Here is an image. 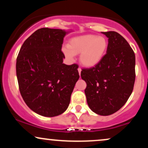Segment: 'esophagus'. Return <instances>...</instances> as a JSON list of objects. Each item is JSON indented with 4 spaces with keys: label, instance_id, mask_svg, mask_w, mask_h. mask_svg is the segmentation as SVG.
<instances>
[{
    "label": "esophagus",
    "instance_id": "esophagus-1",
    "mask_svg": "<svg viewBox=\"0 0 148 148\" xmlns=\"http://www.w3.org/2000/svg\"><path fill=\"white\" fill-rule=\"evenodd\" d=\"M78 72H79V75H81V68H78Z\"/></svg>",
    "mask_w": 148,
    "mask_h": 148
}]
</instances>
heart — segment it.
Masks as SVG:
<instances>
[{
  "instance_id": "1",
  "label": "heart",
  "mask_w": 148,
  "mask_h": 148,
  "mask_svg": "<svg viewBox=\"0 0 148 148\" xmlns=\"http://www.w3.org/2000/svg\"><path fill=\"white\" fill-rule=\"evenodd\" d=\"M108 47V40L103 36L85 35L76 37L69 41L67 47L62 49L66 58L72 60L80 54L81 64L86 67L97 65L106 55Z\"/></svg>"
}]
</instances>
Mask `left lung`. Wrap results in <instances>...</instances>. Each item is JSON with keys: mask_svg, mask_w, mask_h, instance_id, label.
Here are the masks:
<instances>
[{"mask_svg": "<svg viewBox=\"0 0 148 148\" xmlns=\"http://www.w3.org/2000/svg\"><path fill=\"white\" fill-rule=\"evenodd\" d=\"M108 37V47L97 65L82 69L81 79L88 106L100 115H109L120 110L133 91L135 82V54L128 42L115 31L102 32Z\"/></svg>", "mask_w": 148, "mask_h": 148, "instance_id": "left-lung-1", "label": "left lung"}]
</instances>
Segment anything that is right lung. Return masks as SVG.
Wrapping results in <instances>:
<instances>
[{
  "mask_svg": "<svg viewBox=\"0 0 148 148\" xmlns=\"http://www.w3.org/2000/svg\"><path fill=\"white\" fill-rule=\"evenodd\" d=\"M71 30L43 28L23 42L16 71L23 99L32 111L45 117L62 114L79 79V66L63 63V39Z\"/></svg>",
  "mask_w": 148,
  "mask_h": 148,
  "instance_id": "obj_1",
  "label": "right lung"
}]
</instances>
